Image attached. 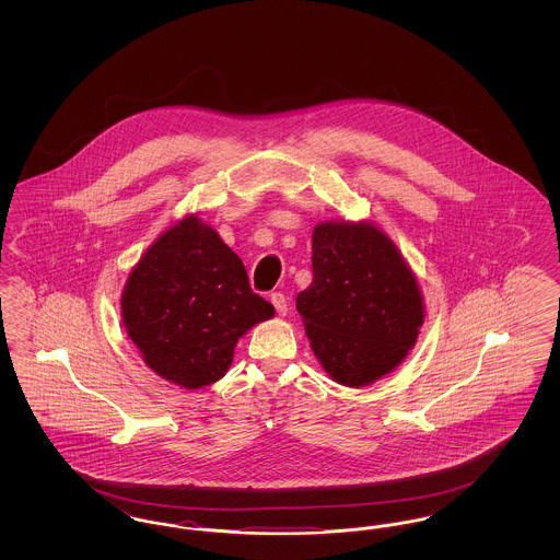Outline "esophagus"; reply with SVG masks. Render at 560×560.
I'll use <instances>...</instances> for the list:
<instances>
[{
  "instance_id": "1",
  "label": "esophagus",
  "mask_w": 560,
  "mask_h": 560,
  "mask_svg": "<svg viewBox=\"0 0 560 560\" xmlns=\"http://www.w3.org/2000/svg\"><path fill=\"white\" fill-rule=\"evenodd\" d=\"M270 302H272V306H275V311H277L279 315H285V313H288V298H285L283 293H270Z\"/></svg>"
}]
</instances>
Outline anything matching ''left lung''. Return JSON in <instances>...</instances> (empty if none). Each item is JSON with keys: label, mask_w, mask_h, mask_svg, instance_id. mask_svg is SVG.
I'll list each match as a JSON object with an SVG mask.
<instances>
[{"label": "left lung", "mask_w": 560, "mask_h": 560, "mask_svg": "<svg viewBox=\"0 0 560 560\" xmlns=\"http://www.w3.org/2000/svg\"><path fill=\"white\" fill-rule=\"evenodd\" d=\"M295 308L323 370L352 388L393 372L424 323L413 272L370 222L315 226L313 283Z\"/></svg>", "instance_id": "1"}]
</instances>
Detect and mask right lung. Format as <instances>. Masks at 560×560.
Wrapping results in <instances>:
<instances>
[{
	"mask_svg": "<svg viewBox=\"0 0 560 560\" xmlns=\"http://www.w3.org/2000/svg\"><path fill=\"white\" fill-rule=\"evenodd\" d=\"M272 315L240 256L197 215L160 235L121 293L124 325L144 363L190 390L220 380L241 336Z\"/></svg>",
	"mask_w": 560,
	"mask_h": 560,
	"instance_id": "1",
	"label": "right lung"
}]
</instances>
